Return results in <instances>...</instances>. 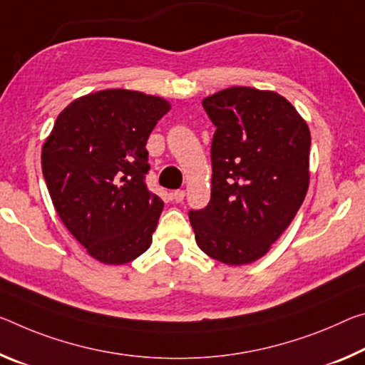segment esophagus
Instances as JSON below:
<instances>
[{
  "label": "esophagus",
  "instance_id": "34e87169",
  "mask_svg": "<svg viewBox=\"0 0 365 365\" xmlns=\"http://www.w3.org/2000/svg\"><path fill=\"white\" fill-rule=\"evenodd\" d=\"M172 196L177 203H180V201H183V198H185V190H175V192L172 193Z\"/></svg>",
  "mask_w": 365,
  "mask_h": 365
}]
</instances>
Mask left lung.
Wrapping results in <instances>:
<instances>
[{
  "mask_svg": "<svg viewBox=\"0 0 365 365\" xmlns=\"http://www.w3.org/2000/svg\"><path fill=\"white\" fill-rule=\"evenodd\" d=\"M216 126L211 200L188 212L196 244L225 264L262 258L296 216L309 188L310 131L276 92L229 88L206 97Z\"/></svg>",
  "mask_w": 365,
  "mask_h": 365,
  "instance_id": "left-lung-1",
  "label": "left lung"
}]
</instances>
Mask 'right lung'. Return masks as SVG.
Here are the masks:
<instances>
[{"instance_id":"add662e5","label":"right lung","mask_w":365,"mask_h":365,"mask_svg":"<svg viewBox=\"0 0 365 365\" xmlns=\"http://www.w3.org/2000/svg\"><path fill=\"white\" fill-rule=\"evenodd\" d=\"M170 106L160 97L108 89L58 115L42 172L58 216L91 257L125 264L151 247L164 207L149 192L148 138Z\"/></svg>"}]
</instances>
